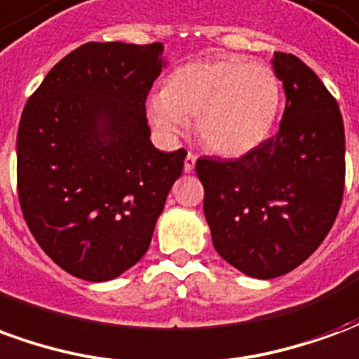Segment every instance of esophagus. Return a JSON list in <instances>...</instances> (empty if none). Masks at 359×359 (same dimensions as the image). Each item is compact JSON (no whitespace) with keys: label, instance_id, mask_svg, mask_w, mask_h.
Here are the masks:
<instances>
[{"label":"esophagus","instance_id":"obj_1","mask_svg":"<svg viewBox=\"0 0 359 359\" xmlns=\"http://www.w3.org/2000/svg\"><path fill=\"white\" fill-rule=\"evenodd\" d=\"M194 165H196V154H192V151H188L187 159H184V172H192V171H194Z\"/></svg>","mask_w":359,"mask_h":359}]
</instances>
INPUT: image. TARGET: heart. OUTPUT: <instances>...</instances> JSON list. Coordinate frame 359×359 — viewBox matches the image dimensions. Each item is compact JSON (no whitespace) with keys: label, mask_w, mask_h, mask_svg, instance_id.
Segmentation results:
<instances>
[{"label":"heart","mask_w":359,"mask_h":359,"mask_svg":"<svg viewBox=\"0 0 359 359\" xmlns=\"http://www.w3.org/2000/svg\"><path fill=\"white\" fill-rule=\"evenodd\" d=\"M283 88L273 67L238 57H213L177 67L146 111L165 138L179 136L196 118V133L219 156L257 148L275 126Z\"/></svg>","instance_id":"1"}]
</instances>
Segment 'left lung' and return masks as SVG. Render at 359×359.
Masks as SVG:
<instances>
[{"label": "left lung", "mask_w": 359, "mask_h": 359, "mask_svg": "<svg viewBox=\"0 0 359 359\" xmlns=\"http://www.w3.org/2000/svg\"><path fill=\"white\" fill-rule=\"evenodd\" d=\"M286 105L278 133L238 159L200 157L203 213L217 254L248 277L275 278L325 241L344 194L339 103L292 53L275 51Z\"/></svg>", "instance_id": "1"}]
</instances>
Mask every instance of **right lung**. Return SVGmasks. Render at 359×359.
<instances>
[{"label": "right lung", "instance_id": "add662e5", "mask_svg": "<svg viewBox=\"0 0 359 359\" xmlns=\"http://www.w3.org/2000/svg\"><path fill=\"white\" fill-rule=\"evenodd\" d=\"M163 43L88 42L28 97L17 134V190L40 248L74 277L102 283L148 252L184 167V149L149 140L146 97Z\"/></svg>", "mask_w": 359, "mask_h": 359}]
</instances>
